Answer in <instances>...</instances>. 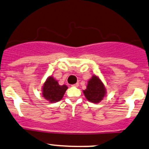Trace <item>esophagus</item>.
I'll return each mask as SVG.
<instances>
[{
	"instance_id": "obj_1",
	"label": "esophagus",
	"mask_w": 149,
	"mask_h": 149,
	"mask_svg": "<svg viewBox=\"0 0 149 149\" xmlns=\"http://www.w3.org/2000/svg\"><path fill=\"white\" fill-rule=\"evenodd\" d=\"M72 86H75V87H78L79 86V83H76V84H73V85H72Z\"/></svg>"
}]
</instances>
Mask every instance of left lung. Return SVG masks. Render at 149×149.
I'll use <instances>...</instances> for the list:
<instances>
[{
  "mask_svg": "<svg viewBox=\"0 0 149 149\" xmlns=\"http://www.w3.org/2000/svg\"><path fill=\"white\" fill-rule=\"evenodd\" d=\"M86 99L91 103L101 102L106 94V89L104 84L98 76L93 75L88 81L86 89L84 91Z\"/></svg>",
  "mask_w": 149,
  "mask_h": 149,
  "instance_id": "1",
  "label": "left lung"
}]
</instances>
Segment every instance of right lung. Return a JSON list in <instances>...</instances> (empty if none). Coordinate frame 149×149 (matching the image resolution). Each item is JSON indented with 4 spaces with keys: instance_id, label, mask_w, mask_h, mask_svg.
<instances>
[{
    "instance_id": "obj_1",
    "label": "right lung",
    "mask_w": 149,
    "mask_h": 149,
    "mask_svg": "<svg viewBox=\"0 0 149 149\" xmlns=\"http://www.w3.org/2000/svg\"><path fill=\"white\" fill-rule=\"evenodd\" d=\"M67 88L68 87L65 85H59L58 81L51 76L43 84L42 95L50 103H56L62 99Z\"/></svg>"
}]
</instances>
